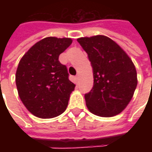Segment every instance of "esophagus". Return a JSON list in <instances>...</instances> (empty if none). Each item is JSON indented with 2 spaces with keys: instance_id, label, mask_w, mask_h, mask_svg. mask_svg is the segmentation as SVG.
Here are the masks:
<instances>
[{
  "instance_id": "obj_1",
  "label": "esophagus",
  "mask_w": 152,
  "mask_h": 152,
  "mask_svg": "<svg viewBox=\"0 0 152 152\" xmlns=\"http://www.w3.org/2000/svg\"><path fill=\"white\" fill-rule=\"evenodd\" d=\"M79 78H80V75H79V74H77V75H76V80H77V81L79 80Z\"/></svg>"
}]
</instances>
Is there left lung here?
<instances>
[{
    "mask_svg": "<svg viewBox=\"0 0 152 152\" xmlns=\"http://www.w3.org/2000/svg\"><path fill=\"white\" fill-rule=\"evenodd\" d=\"M77 41L88 54L94 72V86L85 94L89 111L102 117L120 114L137 87L134 63L116 42L106 36L80 37Z\"/></svg>",
    "mask_w": 152,
    "mask_h": 152,
    "instance_id": "1",
    "label": "left lung"
}]
</instances>
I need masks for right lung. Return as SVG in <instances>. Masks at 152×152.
<instances>
[{"label": "right lung", "mask_w": 152, "mask_h": 152, "mask_svg": "<svg viewBox=\"0 0 152 152\" xmlns=\"http://www.w3.org/2000/svg\"><path fill=\"white\" fill-rule=\"evenodd\" d=\"M72 43L71 38H44L19 61L15 75L18 96L37 117H56L66 110L76 85L69 80L58 57Z\"/></svg>", "instance_id": "obj_1"}]
</instances>
